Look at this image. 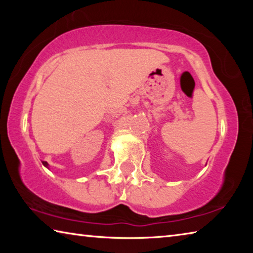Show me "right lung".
<instances>
[{
	"mask_svg": "<svg viewBox=\"0 0 253 253\" xmlns=\"http://www.w3.org/2000/svg\"><path fill=\"white\" fill-rule=\"evenodd\" d=\"M42 164H43L45 168H48V163H46V162H42Z\"/></svg>",
	"mask_w": 253,
	"mask_h": 253,
	"instance_id": "obj_1",
	"label": "right lung"
}]
</instances>
